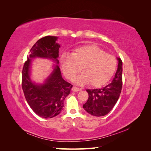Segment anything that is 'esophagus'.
<instances>
[{
  "label": "esophagus",
  "mask_w": 151,
  "mask_h": 151,
  "mask_svg": "<svg viewBox=\"0 0 151 151\" xmlns=\"http://www.w3.org/2000/svg\"><path fill=\"white\" fill-rule=\"evenodd\" d=\"M72 91L76 92V91H80V89L78 88H77V87H76V86H74V87H73V88H72Z\"/></svg>",
  "instance_id": "1"
}]
</instances>
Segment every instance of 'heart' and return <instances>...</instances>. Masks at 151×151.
Listing matches in <instances>:
<instances>
[{"instance_id": "obj_1", "label": "heart", "mask_w": 151, "mask_h": 151, "mask_svg": "<svg viewBox=\"0 0 151 151\" xmlns=\"http://www.w3.org/2000/svg\"><path fill=\"white\" fill-rule=\"evenodd\" d=\"M60 63L63 73L70 81H73L82 67L83 73L76 78V83L80 85L89 83L96 88L104 86L110 81L117 65L116 58L95 45L77 48L71 56L63 54Z\"/></svg>"}]
</instances>
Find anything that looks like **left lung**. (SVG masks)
<instances>
[{"instance_id":"8db88e82","label":"left lung","mask_w":151,"mask_h":151,"mask_svg":"<svg viewBox=\"0 0 151 151\" xmlns=\"http://www.w3.org/2000/svg\"><path fill=\"white\" fill-rule=\"evenodd\" d=\"M118 67L113 81L104 88L95 89H87L89 97L83 108L88 114L97 117L108 114L119 97L123 79V62L118 58Z\"/></svg>"}]
</instances>
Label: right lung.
<instances>
[{"label":"right lung","mask_w":151,"mask_h":151,"mask_svg":"<svg viewBox=\"0 0 151 151\" xmlns=\"http://www.w3.org/2000/svg\"><path fill=\"white\" fill-rule=\"evenodd\" d=\"M57 39V37L49 36L38 40L31 48L22 71V88L25 99L35 113L45 119L54 117L60 113L73 85L63 79L58 65L43 84H34L30 78L31 58H47L58 63L57 59L60 46L56 42Z\"/></svg>","instance_id":"1"}]
</instances>
